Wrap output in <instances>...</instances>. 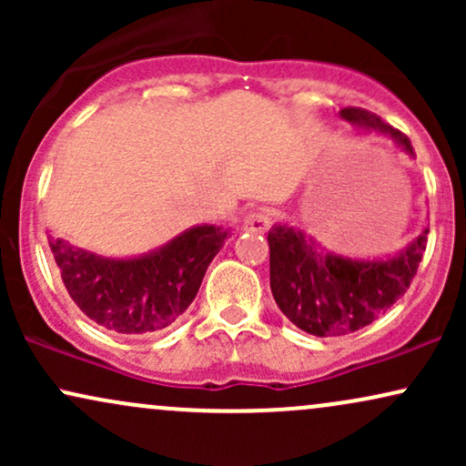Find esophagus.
Returning <instances> with one entry per match:
<instances>
[{"label":"esophagus","instance_id":"1","mask_svg":"<svg viewBox=\"0 0 466 466\" xmlns=\"http://www.w3.org/2000/svg\"><path fill=\"white\" fill-rule=\"evenodd\" d=\"M269 226H271V215L267 210H263V208H260V210L249 212L243 221V229H248V232L260 234V232H265V229H269Z\"/></svg>","mask_w":466,"mask_h":466}]
</instances>
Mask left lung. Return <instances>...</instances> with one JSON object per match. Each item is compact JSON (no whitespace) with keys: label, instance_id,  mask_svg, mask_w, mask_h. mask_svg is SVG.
Returning a JSON list of instances; mask_svg holds the SVG:
<instances>
[{"label":"left lung","instance_id":"1","mask_svg":"<svg viewBox=\"0 0 466 466\" xmlns=\"http://www.w3.org/2000/svg\"><path fill=\"white\" fill-rule=\"evenodd\" d=\"M339 116L355 129L386 136L410 157L414 148L403 133L379 116L349 106ZM425 226L403 249L374 258L326 249L311 234L276 223L269 240V282L274 300L289 322L315 337L349 335L372 324L410 289L427 245Z\"/></svg>","mask_w":466,"mask_h":466}]
</instances>
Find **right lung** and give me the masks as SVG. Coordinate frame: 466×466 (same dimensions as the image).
<instances>
[{
	"instance_id": "1",
	"label": "right lung",
	"mask_w": 466,
	"mask_h": 466,
	"mask_svg": "<svg viewBox=\"0 0 466 466\" xmlns=\"http://www.w3.org/2000/svg\"><path fill=\"white\" fill-rule=\"evenodd\" d=\"M229 228L192 226L147 254L109 258L50 237L63 285L96 324L120 335H151L179 318L199 291Z\"/></svg>"
}]
</instances>
